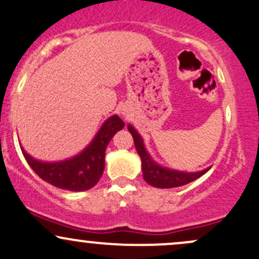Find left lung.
Returning a JSON list of instances; mask_svg holds the SVG:
<instances>
[{
    "instance_id": "obj_1",
    "label": "left lung",
    "mask_w": 259,
    "mask_h": 259,
    "mask_svg": "<svg viewBox=\"0 0 259 259\" xmlns=\"http://www.w3.org/2000/svg\"><path fill=\"white\" fill-rule=\"evenodd\" d=\"M127 130H129V133L134 138L136 151H138L141 158L144 180L149 184H151L152 187H156V188H176V187L184 186V184H188L190 182L201 177L204 173H206L210 169L209 167V168L203 169L200 172L187 173L176 171V169L164 168V167L160 166V164H157L152 160L151 156L149 155V152L145 149L144 140L141 139L140 134L133 127V125H127Z\"/></svg>"
}]
</instances>
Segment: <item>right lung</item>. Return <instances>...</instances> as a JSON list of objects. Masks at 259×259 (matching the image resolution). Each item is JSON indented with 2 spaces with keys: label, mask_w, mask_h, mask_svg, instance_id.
Segmentation results:
<instances>
[{
  "label": "right lung",
  "mask_w": 259,
  "mask_h": 259,
  "mask_svg": "<svg viewBox=\"0 0 259 259\" xmlns=\"http://www.w3.org/2000/svg\"><path fill=\"white\" fill-rule=\"evenodd\" d=\"M124 121L118 115H112L104 121L97 135L81 153L69 160L59 162H41L24 151V158L41 180L56 188L82 192L91 189L98 183L104 171V157L107 145L124 127Z\"/></svg>",
  "instance_id": "obj_1"
}]
</instances>
